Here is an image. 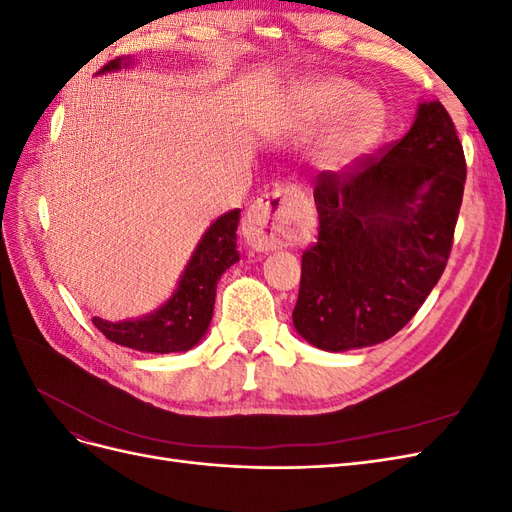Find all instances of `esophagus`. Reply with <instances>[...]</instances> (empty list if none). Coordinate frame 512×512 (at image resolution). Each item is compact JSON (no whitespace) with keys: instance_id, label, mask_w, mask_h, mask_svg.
Segmentation results:
<instances>
[{"instance_id":"esophagus-1","label":"esophagus","mask_w":512,"mask_h":512,"mask_svg":"<svg viewBox=\"0 0 512 512\" xmlns=\"http://www.w3.org/2000/svg\"><path fill=\"white\" fill-rule=\"evenodd\" d=\"M292 196L288 185L275 188L271 194L258 198L247 211L243 224V235L256 252H269L286 243V203Z\"/></svg>"}]
</instances>
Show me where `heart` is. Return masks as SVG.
<instances>
[{"mask_svg":"<svg viewBox=\"0 0 512 512\" xmlns=\"http://www.w3.org/2000/svg\"><path fill=\"white\" fill-rule=\"evenodd\" d=\"M363 91L348 81H320L305 85L299 91L297 106L284 119V132L309 134L318 128L329 126L337 117H342L348 108L361 102ZM380 132V119L374 106L363 104L354 113L346 115L337 123L329 141L320 151V166L337 170L346 166L359 153L367 151L376 143Z\"/></svg>","mask_w":512,"mask_h":512,"instance_id":"1","label":"heart"}]
</instances>
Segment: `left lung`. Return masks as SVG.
Here are the masks:
<instances>
[{
	"label": "left lung",
	"mask_w": 512,
	"mask_h": 512,
	"mask_svg": "<svg viewBox=\"0 0 512 512\" xmlns=\"http://www.w3.org/2000/svg\"><path fill=\"white\" fill-rule=\"evenodd\" d=\"M463 183L466 156L438 100L418 106L410 132L378 156L320 173L318 239L301 258L294 329L329 352L404 329L451 256Z\"/></svg>",
	"instance_id": "1"
}]
</instances>
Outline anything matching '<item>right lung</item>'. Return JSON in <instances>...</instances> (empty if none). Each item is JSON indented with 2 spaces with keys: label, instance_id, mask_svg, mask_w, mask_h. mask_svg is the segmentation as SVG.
<instances>
[{
  "label": "right lung",
  "instance_id": "right-lung-1",
  "mask_svg": "<svg viewBox=\"0 0 512 512\" xmlns=\"http://www.w3.org/2000/svg\"><path fill=\"white\" fill-rule=\"evenodd\" d=\"M123 57L111 59L98 74L119 70ZM241 209H232L215 220L205 237L200 239L192 260L185 267L181 282L170 297L156 312L136 318L108 322L102 318H91L94 327L119 346L138 352H185L203 339L215 303V288L222 273L239 260L237 252V224Z\"/></svg>",
  "mask_w": 512,
  "mask_h": 512
}]
</instances>
